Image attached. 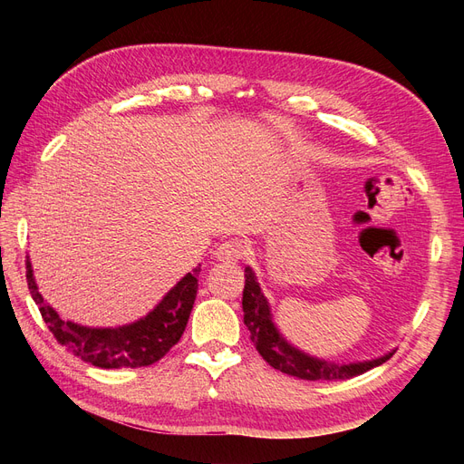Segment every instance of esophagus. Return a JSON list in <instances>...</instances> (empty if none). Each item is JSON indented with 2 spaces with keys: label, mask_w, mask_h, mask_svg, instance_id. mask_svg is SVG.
Masks as SVG:
<instances>
[{
  "label": "esophagus",
  "mask_w": 464,
  "mask_h": 464,
  "mask_svg": "<svg viewBox=\"0 0 464 464\" xmlns=\"http://www.w3.org/2000/svg\"><path fill=\"white\" fill-rule=\"evenodd\" d=\"M244 256H246V246L240 240H227L215 251V257L218 261H227V263L240 261Z\"/></svg>",
  "instance_id": "34e87169"
}]
</instances>
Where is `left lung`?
Listing matches in <instances>:
<instances>
[{"label": "left lung", "instance_id": "1", "mask_svg": "<svg viewBox=\"0 0 464 464\" xmlns=\"http://www.w3.org/2000/svg\"><path fill=\"white\" fill-rule=\"evenodd\" d=\"M244 323L247 331L251 333V341H254L257 353L263 360L273 366L275 370L294 375L305 382H336V379H350L370 372L375 366H382L387 362L391 354L383 358L360 362V363H333L325 360H317L307 356L300 350L290 346L283 336L278 334L276 327L271 321L269 304H266L259 283L256 280L254 271L246 266V286H244Z\"/></svg>", "mask_w": 464, "mask_h": 464}]
</instances>
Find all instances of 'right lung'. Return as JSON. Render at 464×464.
I'll list each match as a JSON object with an SVG mask.
<instances>
[{
	"instance_id": "right-lung-1",
	"label": "right lung",
	"mask_w": 464,
	"mask_h": 464,
	"mask_svg": "<svg viewBox=\"0 0 464 464\" xmlns=\"http://www.w3.org/2000/svg\"><path fill=\"white\" fill-rule=\"evenodd\" d=\"M201 266H195L166 294L154 310L131 325L116 329H91L77 323L63 321L50 307L36 288L31 261L26 259V283L36 302L42 319L67 353H73L82 362L96 368H145L164 358L186 331L189 314L198 296V278Z\"/></svg>"
}]
</instances>
